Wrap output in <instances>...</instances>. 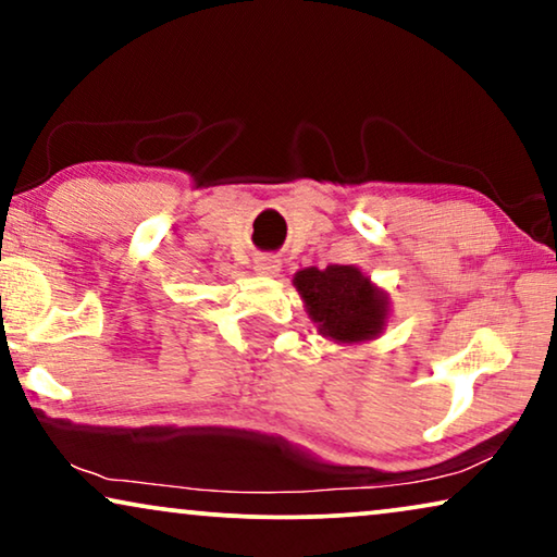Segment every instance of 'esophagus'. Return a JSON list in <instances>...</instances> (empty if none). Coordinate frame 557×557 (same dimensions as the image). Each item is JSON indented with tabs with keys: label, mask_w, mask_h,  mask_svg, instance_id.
Returning a JSON list of instances; mask_svg holds the SVG:
<instances>
[{
	"label": "esophagus",
	"mask_w": 557,
	"mask_h": 557,
	"mask_svg": "<svg viewBox=\"0 0 557 557\" xmlns=\"http://www.w3.org/2000/svg\"><path fill=\"white\" fill-rule=\"evenodd\" d=\"M253 269L256 273H261V276H276L281 271V261L276 256H258L253 261Z\"/></svg>",
	"instance_id": "1"
}]
</instances>
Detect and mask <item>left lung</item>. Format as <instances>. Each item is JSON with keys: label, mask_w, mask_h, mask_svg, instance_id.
Listing matches in <instances>:
<instances>
[{"label": "left lung", "mask_w": 557, "mask_h": 557, "mask_svg": "<svg viewBox=\"0 0 557 557\" xmlns=\"http://www.w3.org/2000/svg\"><path fill=\"white\" fill-rule=\"evenodd\" d=\"M294 286L322 337L339 345L375 339L387 324V294L357 265L296 271Z\"/></svg>", "instance_id": "left-lung-1"}]
</instances>
